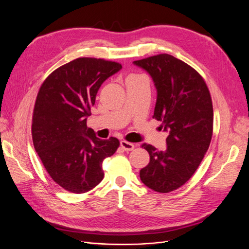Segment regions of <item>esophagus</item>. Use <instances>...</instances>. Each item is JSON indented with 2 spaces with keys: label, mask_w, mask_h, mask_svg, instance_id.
<instances>
[{
  "label": "esophagus",
  "mask_w": 249,
  "mask_h": 249,
  "mask_svg": "<svg viewBox=\"0 0 249 249\" xmlns=\"http://www.w3.org/2000/svg\"><path fill=\"white\" fill-rule=\"evenodd\" d=\"M120 145L121 147L124 149V150H127V151H130V150H133L135 145L133 144V143H130V142H127L125 140H121L120 142Z\"/></svg>",
  "instance_id": "obj_1"
}]
</instances>
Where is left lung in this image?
Listing matches in <instances>:
<instances>
[{
    "mask_svg": "<svg viewBox=\"0 0 249 249\" xmlns=\"http://www.w3.org/2000/svg\"><path fill=\"white\" fill-rule=\"evenodd\" d=\"M151 76L156 93L153 118L168 132L166 149L143 143L148 165L140 179L149 189L168 193L181 187L198 168L210 145L213 106L204 78L186 62L166 53L133 61Z\"/></svg>",
    "mask_w": 249,
    "mask_h": 249,
    "instance_id": "left-lung-1",
    "label": "left lung"
}]
</instances>
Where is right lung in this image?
<instances>
[{"instance_id":"obj_1","label":"right lung","mask_w":249,"mask_h":249,"mask_svg":"<svg viewBox=\"0 0 249 249\" xmlns=\"http://www.w3.org/2000/svg\"><path fill=\"white\" fill-rule=\"evenodd\" d=\"M122 69L101 58H76L51 72L38 91L32 119L36 152L51 178L64 190L83 194L104 178L102 163L120 142L98 138L87 126L102 84Z\"/></svg>"}]
</instances>
